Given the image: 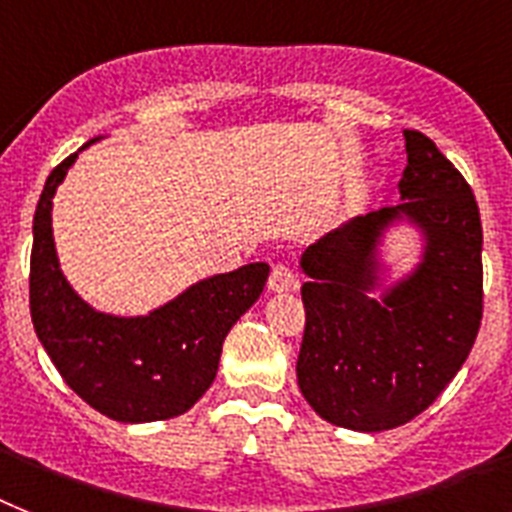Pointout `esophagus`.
<instances>
[{
    "label": "esophagus",
    "instance_id": "obj_1",
    "mask_svg": "<svg viewBox=\"0 0 512 512\" xmlns=\"http://www.w3.org/2000/svg\"><path fill=\"white\" fill-rule=\"evenodd\" d=\"M268 286L273 292H289V289H297V273H294L289 265H273L268 276Z\"/></svg>",
    "mask_w": 512,
    "mask_h": 512
}]
</instances>
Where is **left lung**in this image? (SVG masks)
I'll return each mask as SVG.
<instances>
[{
  "label": "left lung",
  "instance_id": "left-lung-1",
  "mask_svg": "<svg viewBox=\"0 0 512 512\" xmlns=\"http://www.w3.org/2000/svg\"><path fill=\"white\" fill-rule=\"evenodd\" d=\"M405 205L328 234L302 255L305 334L297 381L323 421L384 431L413 421L471 352L484 315L481 215L471 186L421 131H405ZM400 214L427 231V257L381 303L375 242Z\"/></svg>",
  "mask_w": 512,
  "mask_h": 512
}]
</instances>
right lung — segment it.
I'll return each instance as SVG.
<instances>
[{"label": "right lung", "instance_id": "1", "mask_svg": "<svg viewBox=\"0 0 512 512\" xmlns=\"http://www.w3.org/2000/svg\"><path fill=\"white\" fill-rule=\"evenodd\" d=\"M76 155L49 173L33 215L28 302L39 342L65 384L112 421H168L186 413L218 373L223 339L255 305L268 263L199 281L147 318L94 313L62 278L52 239V197Z\"/></svg>", "mask_w": 512, "mask_h": 512}]
</instances>
